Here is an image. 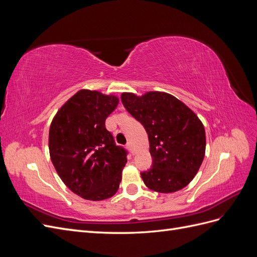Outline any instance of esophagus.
<instances>
[{
	"label": "esophagus",
	"mask_w": 257,
	"mask_h": 257,
	"mask_svg": "<svg viewBox=\"0 0 257 257\" xmlns=\"http://www.w3.org/2000/svg\"><path fill=\"white\" fill-rule=\"evenodd\" d=\"M126 148L128 149V151L132 153V154H134V150H133V147H132V144L131 143H127V145H126Z\"/></svg>",
	"instance_id": "obj_1"
}]
</instances>
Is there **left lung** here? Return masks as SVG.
Here are the masks:
<instances>
[{
    "label": "left lung",
    "mask_w": 257,
    "mask_h": 257,
    "mask_svg": "<svg viewBox=\"0 0 257 257\" xmlns=\"http://www.w3.org/2000/svg\"><path fill=\"white\" fill-rule=\"evenodd\" d=\"M121 100L149 138L152 167L141 174L146 186L159 193L185 188L205 157L206 133L198 116L165 92L150 91L142 96L125 92Z\"/></svg>",
    "instance_id": "obj_1"
}]
</instances>
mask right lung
<instances>
[{
	"instance_id": "obj_1",
	"label": "right lung",
	"mask_w": 257,
	"mask_h": 257,
	"mask_svg": "<svg viewBox=\"0 0 257 257\" xmlns=\"http://www.w3.org/2000/svg\"><path fill=\"white\" fill-rule=\"evenodd\" d=\"M115 95L80 90L58 110L49 128V153L61 180L87 200L112 197L119 189L126 151L116 146L105 121Z\"/></svg>"
}]
</instances>
